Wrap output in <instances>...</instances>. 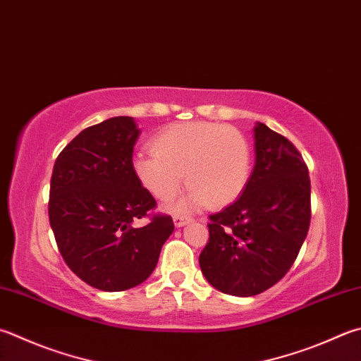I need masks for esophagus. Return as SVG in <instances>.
Segmentation results:
<instances>
[{
    "label": "esophagus",
    "mask_w": 361,
    "mask_h": 361,
    "mask_svg": "<svg viewBox=\"0 0 361 361\" xmlns=\"http://www.w3.org/2000/svg\"><path fill=\"white\" fill-rule=\"evenodd\" d=\"M173 221H174V224L178 228H180V226H183V224H187L188 221H190V219L188 216H182V215H174L173 216Z\"/></svg>",
    "instance_id": "1"
}]
</instances>
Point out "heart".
<instances>
[{
    "label": "heart",
    "mask_w": 361,
    "mask_h": 361,
    "mask_svg": "<svg viewBox=\"0 0 361 361\" xmlns=\"http://www.w3.org/2000/svg\"><path fill=\"white\" fill-rule=\"evenodd\" d=\"M152 152L133 159V173L154 198L168 201L185 173L188 193L176 210L221 207L235 201L251 174V149L237 128L215 122H178L151 141Z\"/></svg>",
    "instance_id": "heart-1"
}]
</instances>
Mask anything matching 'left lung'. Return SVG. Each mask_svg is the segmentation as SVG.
<instances>
[{
  "label": "left lung",
  "instance_id": "obj_1",
  "mask_svg": "<svg viewBox=\"0 0 361 361\" xmlns=\"http://www.w3.org/2000/svg\"><path fill=\"white\" fill-rule=\"evenodd\" d=\"M255 154L242 195L209 216V242L200 255L206 280L235 297L261 294L288 274L311 220L308 166L295 146L257 122Z\"/></svg>",
  "mask_w": 361,
  "mask_h": 361
}]
</instances>
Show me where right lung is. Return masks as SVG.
I'll use <instances>...</instances> for the list:
<instances>
[{"label":"right lung","instance_id":"add662e5","mask_svg":"<svg viewBox=\"0 0 361 361\" xmlns=\"http://www.w3.org/2000/svg\"><path fill=\"white\" fill-rule=\"evenodd\" d=\"M140 128L116 116L85 128L58 155L49 216L58 250L90 286L116 292L146 281L174 231L169 215H151L154 196L133 173ZM151 216L146 227L134 224Z\"/></svg>","mask_w":361,"mask_h":361}]
</instances>
